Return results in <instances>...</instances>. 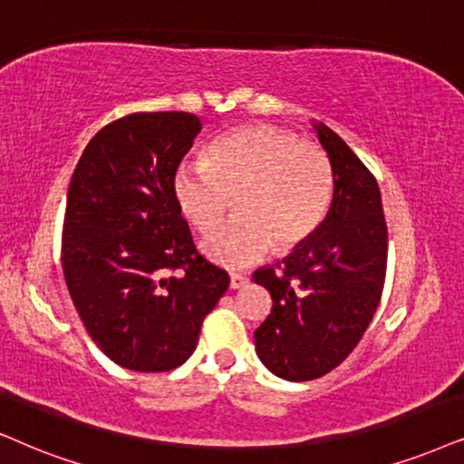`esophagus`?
I'll list each match as a JSON object with an SVG mask.
<instances>
[{
    "instance_id": "esophagus-1",
    "label": "esophagus",
    "mask_w": 464,
    "mask_h": 464,
    "mask_svg": "<svg viewBox=\"0 0 464 464\" xmlns=\"http://www.w3.org/2000/svg\"><path fill=\"white\" fill-rule=\"evenodd\" d=\"M246 283H248V276L231 274V283H228V286H231V289H239V286H244Z\"/></svg>"
}]
</instances>
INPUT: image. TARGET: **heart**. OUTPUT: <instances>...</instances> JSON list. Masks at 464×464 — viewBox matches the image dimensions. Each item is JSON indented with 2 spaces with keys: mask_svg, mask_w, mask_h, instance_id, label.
<instances>
[{
  "mask_svg": "<svg viewBox=\"0 0 464 464\" xmlns=\"http://www.w3.org/2000/svg\"><path fill=\"white\" fill-rule=\"evenodd\" d=\"M334 167L321 145L269 124L222 134L205 160L179 164L173 195L201 236L212 233L236 205L237 218L203 244L225 267H246L269 250L306 242L334 201Z\"/></svg>",
  "mask_w": 464,
  "mask_h": 464,
  "instance_id": "heart-1",
  "label": "heart"
}]
</instances>
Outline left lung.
Returning <instances> with one entry per match:
<instances>
[{
    "label": "left lung",
    "instance_id": "1",
    "mask_svg": "<svg viewBox=\"0 0 464 464\" xmlns=\"http://www.w3.org/2000/svg\"><path fill=\"white\" fill-rule=\"evenodd\" d=\"M314 128L336 178L330 212L283 263L252 274L272 295L255 332L256 355L286 381L319 379L347 360L371 325L388 267L377 179L332 128Z\"/></svg>",
    "mask_w": 464,
    "mask_h": 464
}]
</instances>
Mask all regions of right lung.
I'll use <instances>...</instances> for the list:
<instances>
[{
	"mask_svg": "<svg viewBox=\"0 0 464 464\" xmlns=\"http://www.w3.org/2000/svg\"><path fill=\"white\" fill-rule=\"evenodd\" d=\"M198 132L201 120L184 111L124 115L96 132L70 179L63 278L87 334L128 371L181 366L228 286L173 195Z\"/></svg>",
	"mask_w": 464,
	"mask_h": 464,
	"instance_id": "1",
	"label": "right lung"
}]
</instances>
